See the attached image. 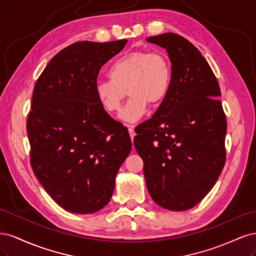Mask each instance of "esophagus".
Masks as SVG:
<instances>
[{
    "label": "esophagus",
    "mask_w": 256,
    "mask_h": 256,
    "mask_svg": "<svg viewBox=\"0 0 256 256\" xmlns=\"http://www.w3.org/2000/svg\"><path fill=\"white\" fill-rule=\"evenodd\" d=\"M127 127H128V130H129V134H130L131 140L134 141V136H136V132H134V126H132V125H127Z\"/></svg>",
    "instance_id": "1"
}]
</instances>
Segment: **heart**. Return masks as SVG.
<instances>
[{"instance_id":"b5f03b06","label":"heart","mask_w":256,"mask_h":256,"mask_svg":"<svg viewBox=\"0 0 256 256\" xmlns=\"http://www.w3.org/2000/svg\"><path fill=\"white\" fill-rule=\"evenodd\" d=\"M110 80L95 83V96L110 114L118 113L128 94L130 99L120 118L134 122L146 113L148 104L159 106L171 88L172 68L164 54L134 51L116 58L108 69Z\"/></svg>"}]
</instances>
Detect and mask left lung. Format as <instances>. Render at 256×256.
Segmentation results:
<instances>
[{"instance_id": "left-lung-1", "label": "left lung", "mask_w": 256, "mask_h": 256, "mask_svg": "<svg viewBox=\"0 0 256 256\" xmlns=\"http://www.w3.org/2000/svg\"><path fill=\"white\" fill-rule=\"evenodd\" d=\"M146 40L166 50L172 81L152 118L136 127L134 144L152 198L168 210H187L212 190L226 164L221 90L202 53L184 37L166 33Z\"/></svg>"}]
</instances>
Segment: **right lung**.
I'll return each mask as SVG.
<instances>
[{"mask_svg": "<svg viewBox=\"0 0 256 256\" xmlns=\"http://www.w3.org/2000/svg\"><path fill=\"white\" fill-rule=\"evenodd\" d=\"M127 40L78 42L54 56L37 79L26 120L30 166L44 189L74 214H92L113 194L130 152L128 130L100 106V68Z\"/></svg>", "mask_w": 256, "mask_h": 256, "instance_id": "right-lung-1", "label": "right lung"}]
</instances>
